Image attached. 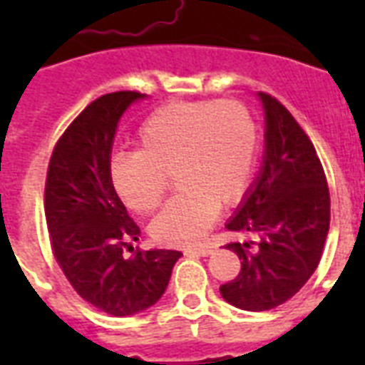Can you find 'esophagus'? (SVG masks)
I'll return each instance as SVG.
<instances>
[{
    "instance_id": "34e87169",
    "label": "esophagus",
    "mask_w": 365,
    "mask_h": 365,
    "mask_svg": "<svg viewBox=\"0 0 365 365\" xmlns=\"http://www.w3.org/2000/svg\"><path fill=\"white\" fill-rule=\"evenodd\" d=\"M187 255H210L214 254V246H197V248H187L185 250Z\"/></svg>"
}]
</instances>
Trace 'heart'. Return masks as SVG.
Segmentation results:
<instances>
[{"mask_svg": "<svg viewBox=\"0 0 365 365\" xmlns=\"http://www.w3.org/2000/svg\"><path fill=\"white\" fill-rule=\"evenodd\" d=\"M257 125L237 100L172 102L140 125L138 151L111 157L110 180L126 208L151 214L166 176L180 195L159 212L149 233L166 246H191L216 222L217 205L240 200L254 174Z\"/></svg>", "mask_w": 365, "mask_h": 365, "instance_id": "b5f03b06", "label": "heart"}]
</instances>
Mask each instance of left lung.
I'll list each match as a JSON object with an SVG mask.
<instances>
[{
	"label": "left lung",
	"instance_id": "8db88e82",
	"mask_svg": "<svg viewBox=\"0 0 365 365\" xmlns=\"http://www.w3.org/2000/svg\"><path fill=\"white\" fill-rule=\"evenodd\" d=\"M265 115L259 172L225 227L254 240L227 244L239 277L220 292L237 309H274L299 292L322 257L329 229V191L317 149L278 100L257 93Z\"/></svg>",
	"mask_w": 365,
	"mask_h": 365
}]
</instances>
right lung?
<instances>
[{"label": "right lung", "instance_id": "add662e5", "mask_svg": "<svg viewBox=\"0 0 365 365\" xmlns=\"http://www.w3.org/2000/svg\"><path fill=\"white\" fill-rule=\"evenodd\" d=\"M145 94L121 91L100 96L79 113L56 143L45 185V217L54 257L77 294L111 317L153 307L182 257L176 250L123 254L138 240L110 180L111 148L123 113Z\"/></svg>", "mask_w": 365, "mask_h": 365}]
</instances>
